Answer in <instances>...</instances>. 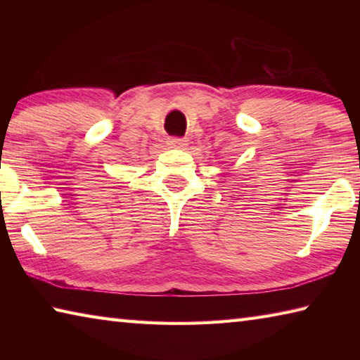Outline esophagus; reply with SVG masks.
I'll list each match as a JSON object with an SVG mask.
<instances>
[{"label": "esophagus", "mask_w": 360, "mask_h": 360, "mask_svg": "<svg viewBox=\"0 0 360 360\" xmlns=\"http://www.w3.org/2000/svg\"><path fill=\"white\" fill-rule=\"evenodd\" d=\"M169 148H174V149H186V146L188 144V139L187 138H172L168 141Z\"/></svg>", "instance_id": "esophagus-1"}]
</instances>
